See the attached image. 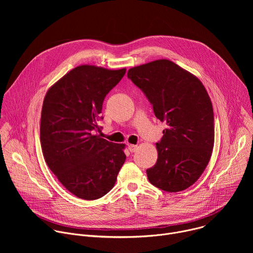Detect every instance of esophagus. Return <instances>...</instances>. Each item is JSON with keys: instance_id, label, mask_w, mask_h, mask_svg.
<instances>
[{"instance_id": "esophagus-1", "label": "esophagus", "mask_w": 253, "mask_h": 253, "mask_svg": "<svg viewBox=\"0 0 253 253\" xmlns=\"http://www.w3.org/2000/svg\"><path fill=\"white\" fill-rule=\"evenodd\" d=\"M128 149L131 153H133L137 150V145H134V144H128Z\"/></svg>"}]
</instances>
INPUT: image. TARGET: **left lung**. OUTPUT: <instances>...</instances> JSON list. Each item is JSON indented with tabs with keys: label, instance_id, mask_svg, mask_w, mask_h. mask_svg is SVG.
Listing matches in <instances>:
<instances>
[{
	"label": "left lung",
	"instance_id": "obj_1",
	"mask_svg": "<svg viewBox=\"0 0 253 253\" xmlns=\"http://www.w3.org/2000/svg\"><path fill=\"white\" fill-rule=\"evenodd\" d=\"M127 76L167 125L156 143V164L146 170L150 183L167 192L190 187L206 168L214 145L208 93L199 79L169 60L134 67Z\"/></svg>",
	"mask_w": 253,
	"mask_h": 253
}]
</instances>
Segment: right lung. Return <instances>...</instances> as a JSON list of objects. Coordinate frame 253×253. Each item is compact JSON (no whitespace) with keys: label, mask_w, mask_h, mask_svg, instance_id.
<instances>
[{"label":"right lung","mask_w":253,"mask_h":253,"mask_svg":"<svg viewBox=\"0 0 253 253\" xmlns=\"http://www.w3.org/2000/svg\"><path fill=\"white\" fill-rule=\"evenodd\" d=\"M125 73L126 69L79 66L45 96L40 126L43 155L59 181L79 198L95 200L107 194L125 162L124 144L95 134L103 128L104 99Z\"/></svg>","instance_id":"obj_1"}]
</instances>
